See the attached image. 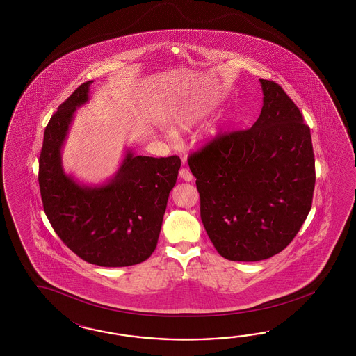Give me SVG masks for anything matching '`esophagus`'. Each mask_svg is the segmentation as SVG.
<instances>
[{"instance_id":"obj_1","label":"esophagus","mask_w":356,"mask_h":356,"mask_svg":"<svg viewBox=\"0 0 356 356\" xmlns=\"http://www.w3.org/2000/svg\"><path fill=\"white\" fill-rule=\"evenodd\" d=\"M179 175H180V177H181L183 180H185V181H192V180H193V175L191 173V171H189L188 168H181Z\"/></svg>"}]
</instances>
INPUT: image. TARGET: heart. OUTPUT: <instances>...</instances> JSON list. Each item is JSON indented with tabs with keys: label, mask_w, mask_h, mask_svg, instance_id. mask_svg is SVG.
Segmentation results:
<instances>
[{
	"label": "heart",
	"mask_w": 356,
	"mask_h": 356,
	"mask_svg": "<svg viewBox=\"0 0 356 356\" xmlns=\"http://www.w3.org/2000/svg\"><path fill=\"white\" fill-rule=\"evenodd\" d=\"M216 104L218 100L214 95H200L185 100L173 113V128L180 133L192 131L216 109ZM211 133L216 136L218 131L213 130Z\"/></svg>",
	"instance_id": "obj_1"
}]
</instances>
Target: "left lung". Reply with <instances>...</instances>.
I'll use <instances>...</instances> for the list:
<instances>
[{
	"label": "left lung",
	"instance_id": "8db88e82",
	"mask_svg": "<svg viewBox=\"0 0 356 356\" xmlns=\"http://www.w3.org/2000/svg\"><path fill=\"white\" fill-rule=\"evenodd\" d=\"M259 83L264 104L253 127L222 136L188 158L206 232L229 261L253 262L280 253L312 206L311 129L278 83Z\"/></svg>",
	"mask_w": 356,
	"mask_h": 356
}]
</instances>
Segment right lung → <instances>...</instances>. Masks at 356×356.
<instances>
[{"mask_svg": "<svg viewBox=\"0 0 356 356\" xmlns=\"http://www.w3.org/2000/svg\"><path fill=\"white\" fill-rule=\"evenodd\" d=\"M82 83L58 107L44 131L39 186L44 211L65 245L86 262L104 268L137 265L155 250L170 192L181 161L127 150L107 183H78L63 168L61 150L76 108L88 102Z\"/></svg>", "mask_w": 356, "mask_h": 356, "instance_id": "right-lung-1", "label": "right lung"}]
</instances>
